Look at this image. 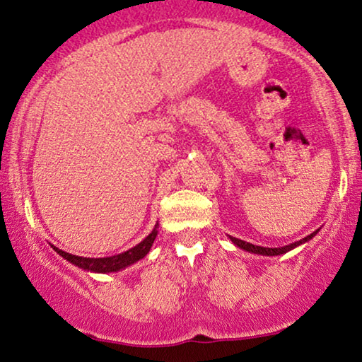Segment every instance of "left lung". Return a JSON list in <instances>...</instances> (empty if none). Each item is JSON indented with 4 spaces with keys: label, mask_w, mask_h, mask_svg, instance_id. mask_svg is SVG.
Wrapping results in <instances>:
<instances>
[{
    "label": "left lung",
    "mask_w": 362,
    "mask_h": 362,
    "mask_svg": "<svg viewBox=\"0 0 362 362\" xmlns=\"http://www.w3.org/2000/svg\"><path fill=\"white\" fill-rule=\"evenodd\" d=\"M320 230L313 231L311 235H308V237H305L303 240H300V242H295L291 245H286V247H281V248H264V247H258V245H253V243H248V242H243V240H238L235 237H230L231 242H233L235 245H237L238 248L245 250V252H250V253H257V255H264V257H276V255H283V253H288L290 250L300 247V245L306 243L308 240H311L315 235Z\"/></svg>",
    "instance_id": "obj_1"
}]
</instances>
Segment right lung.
<instances>
[{"mask_svg": "<svg viewBox=\"0 0 362 362\" xmlns=\"http://www.w3.org/2000/svg\"><path fill=\"white\" fill-rule=\"evenodd\" d=\"M157 237V225L156 228L152 230V233L142 240L141 243L136 245V247L127 250V252L120 253V255H114V257H105V258H84V257H77V255H71L67 252H62V250L54 248L56 253H59L62 258L67 259V262L76 264V267L86 269V272H94V273H112V272H119V269L131 267L132 263L142 259L146 255L151 252V247L153 243V240Z\"/></svg>", "mask_w": 362, "mask_h": 362, "instance_id": "obj_1", "label": "right lung"}]
</instances>
